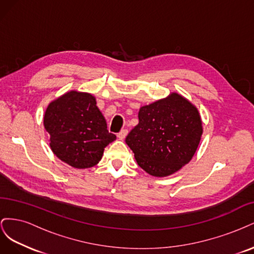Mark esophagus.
Masks as SVG:
<instances>
[{"label":"esophagus","mask_w":254,"mask_h":254,"mask_svg":"<svg viewBox=\"0 0 254 254\" xmlns=\"http://www.w3.org/2000/svg\"><path fill=\"white\" fill-rule=\"evenodd\" d=\"M127 134H128V130L127 129H123L118 133V137H119L120 140H124Z\"/></svg>","instance_id":"34e87169"}]
</instances>
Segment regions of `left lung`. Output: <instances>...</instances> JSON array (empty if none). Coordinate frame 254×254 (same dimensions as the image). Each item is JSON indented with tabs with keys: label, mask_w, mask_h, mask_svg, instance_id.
I'll use <instances>...</instances> for the list:
<instances>
[{
	"label": "left lung",
	"mask_w": 254,
	"mask_h": 254,
	"mask_svg": "<svg viewBox=\"0 0 254 254\" xmlns=\"http://www.w3.org/2000/svg\"><path fill=\"white\" fill-rule=\"evenodd\" d=\"M202 134L196 107L178 93L141 107L139 124L126 136L141 168L155 177L178 172L195 155Z\"/></svg>",
	"instance_id": "8db88e82"
}]
</instances>
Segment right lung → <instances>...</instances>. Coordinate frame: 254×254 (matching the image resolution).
I'll list each match as a JSON object with an SVG mask.
<instances>
[{
    "instance_id": "obj_1",
    "label": "right lung",
    "mask_w": 254,
    "mask_h": 254,
    "mask_svg": "<svg viewBox=\"0 0 254 254\" xmlns=\"http://www.w3.org/2000/svg\"><path fill=\"white\" fill-rule=\"evenodd\" d=\"M51 149L57 158L75 168H89L101 161L104 149L117 136L90 93L70 91L53 101L44 113Z\"/></svg>"
}]
</instances>
